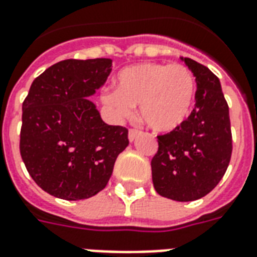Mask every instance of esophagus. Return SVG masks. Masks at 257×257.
Wrapping results in <instances>:
<instances>
[{
    "label": "esophagus",
    "instance_id": "34e87169",
    "mask_svg": "<svg viewBox=\"0 0 257 257\" xmlns=\"http://www.w3.org/2000/svg\"><path fill=\"white\" fill-rule=\"evenodd\" d=\"M140 131L139 129H129V133H128V137H129V142H133V140H136L137 136L140 135Z\"/></svg>",
    "mask_w": 257,
    "mask_h": 257
}]
</instances>
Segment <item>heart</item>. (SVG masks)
<instances>
[{
	"label": "heart",
	"instance_id": "1",
	"mask_svg": "<svg viewBox=\"0 0 257 257\" xmlns=\"http://www.w3.org/2000/svg\"><path fill=\"white\" fill-rule=\"evenodd\" d=\"M115 91L102 101L118 117H131L140 106L142 120L156 132L179 129L191 114L197 95L194 74L185 64L139 63L118 72Z\"/></svg>",
	"mask_w": 257,
	"mask_h": 257
}]
</instances>
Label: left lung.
Instances as JSON below:
<instances>
[{
  "label": "left lung",
  "mask_w": 257,
  "mask_h": 257,
  "mask_svg": "<svg viewBox=\"0 0 257 257\" xmlns=\"http://www.w3.org/2000/svg\"><path fill=\"white\" fill-rule=\"evenodd\" d=\"M181 59L195 76V107L181 128L158 136L151 168L159 195L190 202L205 197L222 179L232 156V131L220 79L206 66Z\"/></svg>",
  "instance_id": "8db88e82"
}]
</instances>
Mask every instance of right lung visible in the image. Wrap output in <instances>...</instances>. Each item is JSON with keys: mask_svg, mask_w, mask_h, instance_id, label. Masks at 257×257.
Returning a JSON list of instances; mask_svg holds the SVG:
<instances>
[{"mask_svg": "<svg viewBox=\"0 0 257 257\" xmlns=\"http://www.w3.org/2000/svg\"><path fill=\"white\" fill-rule=\"evenodd\" d=\"M110 71L111 59L62 60L37 76L23 102L20 154L36 185L56 198L99 193L128 147V129L105 124L87 99Z\"/></svg>", "mask_w": 257, "mask_h": 257, "instance_id": "obj_1", "label": "right lung"}]
</instances>
